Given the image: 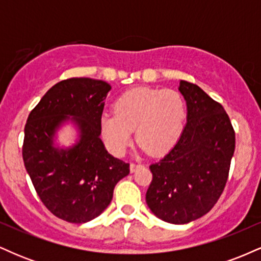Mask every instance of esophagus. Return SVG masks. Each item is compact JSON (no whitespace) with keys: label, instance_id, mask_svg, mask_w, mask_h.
Segmentation results:
<instances>
[{"label":"esophagus","instance_id":"obj_1","mask_svg":"<svg viewBox=\"0 0 261 261\" xmlns=\"http://www.w3.org/2000/svg\"><path fill=\"white\" fill-rule=\"evenodd\" d=\"M140 167H142V164H141V163H134V162H133V163L130 164V170L134 173L135 170H136L137 168H140Z\"/></svg>","mask_w":261,"mask_h":261}]
</instances>
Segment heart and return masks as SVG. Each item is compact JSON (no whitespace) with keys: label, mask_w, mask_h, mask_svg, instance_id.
I'll return each mask as SVG.
<instances>
[{"label":"heart","mask_w":261,"mask_h":261,"mask_svg":"<svg viewBox=\"0 0 261 261\" xmlns=\"http://www.w3.org/2000/svg\"><path fill=\"white\" fill-rule=\"evenodd\" d=\"M187 115V101L181 93L139 87L115 100L114 113L101 114V136L113 153L122 154L130 146L135 130L143 149L151 155H162L180 139Z\"/></svg>","instance_id":"1"}]
</instances>
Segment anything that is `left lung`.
Returning a JSON list of instances; mask_svg holds the SVG:
<instances>
[{
  "mask_svg": "<svg viewBox=\"0 0 261 261\" xmlns=\"http://www.w3.org/2000/svg\"><path fill=\"white\" fill-rule=\"evenodd\" d=\"M188 107L184 131L162 160L149 166L146 202L161 220L184 224L202 217L222 195L236 148L228 114L199 86L180 81Z\"/></svg>",
  "mask_w": 261,
  "mask_h": 261,
  "instance_id": "1",
  "label": "left lung"
}]
</instances>
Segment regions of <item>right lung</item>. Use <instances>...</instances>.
<instances>
[{"label":"right lung","mask_w":261,"mask_h":261,"mask_svg":"<svg viewBox=\"0 0 261 261\" xmlns=\"http://www.w3.org/2000/svg\"><path fill=\"white\" fill-rule=\"evenodd\" d=\"M110 85L73 77L49 89L27 119L22 154L38 196L53 215L71 223L98 217L113 199L116 182L130 164L108 153L101 142L100 116ZM73 116L81 137L72 149L58 150L52 136Z\"/></svg>","instance_id":"right-lung-1"}]
</instances>
